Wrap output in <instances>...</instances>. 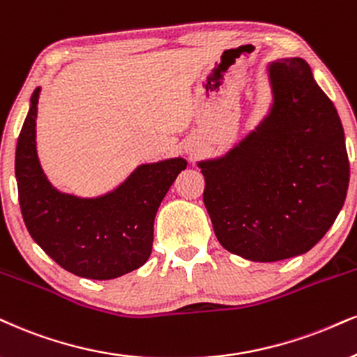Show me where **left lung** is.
I'll use <instances>...</instances> for the list:
<instances>
[{"instance_id": "8db88e82", "label": "left lung", "mask_w": 357, "mask_h": 357, "mask_svg": "<svg viewBox=\"0 0 357 357\" xmlns=\"http://www.w3.org/2000/svg\"><path fill=\"white\" fill-rule=\"evenodd\" d=\"M270 77V116L225 157L199 164L218 241L263 263L310 252L331 228L349 185L344 130L310 66L280 59Z\"/></svg>"}]
</instances>
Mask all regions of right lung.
<instances>
[{"label": "right lung", "mask_w": 357, "mask_h": 357, "mask_svg": "<svg viewBox=\"0 0 357 357\" xmlns=\"http://www.w3.org/2000/svg\"><path fill=\"white\" fill-rule=\"evenodd\" d=\"M39 87L16 145L21 213L33 240L64 270L112 280L142 266L152 253L153 218L183 158L140 165L117 190L82 200L59 193L44 177L36 153Z\"/></svg>", "instance_id": "1"}]
</instances>
